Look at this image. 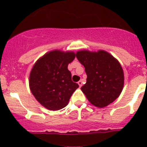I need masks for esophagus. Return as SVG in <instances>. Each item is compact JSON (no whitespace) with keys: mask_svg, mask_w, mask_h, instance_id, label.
<instances>
[{"mask_svg":"<svg viewBox=\"0 0 147 147\" xmlns=\"http://www.w3.org/2000/svg\"><path fill=\"white\" fill-rule=\"evenodd\" d=\"M78 84H79L80 87H82V81H80V80L79 82H78Z\"/></svg>","mask_w":147,"mask_h":147,"instance_id":"esophagus-1","label":"esophagus"}]
</instances>
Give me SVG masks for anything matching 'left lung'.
Returning a JSON list of instances; mask_svg holds the SVG:
<instances>
[{
  "mask_svg": "<svg viewBox=\"0 0 147 147\" xmlns=\"http://www.w3.org/2000/svg\"><path fill=\"white\" fill-rule=\"evenodd\" d=\"M76 57L85 69L87 82L81 90L90 103L102 108L115 101L124 87V72L119 62L102 50H80Z\"/></svg>",
  "mask_w": 147,
  "mask_h": 147,
  "instance_id": "1",
  "label": "left lung"
}]
</instances>
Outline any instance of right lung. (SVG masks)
I'll return each mask as SVG.
<instances>
[{"instance_id": "obj_1", "label": "right lung", "mask_w": 147, "mask_h": 147, "mask_svg": "<svg viewBox=\"0 0 147 147\" xmlns=\"http://www.w3.org/2000/svg\"><path fill=\"white\" fill-rule=\"evenodd\" d=\"M75 57L74 52L55 50L40 57L30 71L29 86L37 101L46 109L59 110L69 102L79 87L72 81L67 66Z\"/></svg>"}]
</instances>
